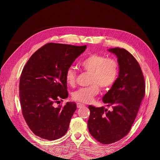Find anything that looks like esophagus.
<instances>
[{"label": "esophagus", "instance_id": "34e87169", "mask_svg": "<svg viewBox=\"0 0 160 160\" xmlns=\"http://www.w3.org/2000/svg\"><path fill=\"white\" fill-rule=\"evenodd\" d=\"M83 106H85L84 104H82V103H77V108H81V107H83Z\"/></svg>", "mask_w": 160, "mask_h": 160}]
</instances>
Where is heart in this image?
<instances>
[{
  "label": "heart",
  "mask_w": 160,
  "mask_h": 160,
  "mask_svg": "<svg viewBox=\"0 0 160 160\" xmlns=\"http://www.w3.org/2000/svg\"><path fill=\"white\" fill-rule=\"evenodd\" d=\"M80 65L82 69L91 74V85L74 91L72 98L79 102L89 103L99 93V87L105 89L114 84L118 75L119 64L114 59L108 58L98 53H92L86 57ZM65 79L68 85L73 87L75 85L77 72L72 67L66 70Z\"/></svg>",
  "instance_id": "b5f03b06"
}]
</instances>
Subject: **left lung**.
<instances>
[{
	"mask_svg": "<svg viewBox=\"0 0 160 160\" xmlns=\"http://www.w3.org/2000/svg\"><path fill=\"white\" fill-rule=\"evenodd\" d=\"M109 51L118 57L119 65L118 78L103 98V103L113 109L89 105L88 121L90 134L103 144L113 143L128 135L146 92L143 72L135 57L123 48Z\"/></svg>",
	"mask_w": 160,
	"mask_h": 160,
	"instance_id": "1",
	"label": "left lung"
}]
</instances>
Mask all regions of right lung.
I'll return each mask as SVG.
<instances>
[{
    "instance_id": "add662e5",
    "label": "right lung",
    "mask_w": 160,
    "mask_h": 160,
    "mask_svg": "<svg viewBox=\"0 0 160 160\" xmlns=\"http://www.w3.org/2000/svg\"><path fill=\"white\" fill-rule=\"evenodd\" d=\"M87 46L49 42L30 57L21 72L19 98L28 128L42 139L55 140L67 133L77 107L74 102L55 104L68 97L66 70Z\"/></svg>"
}]
</instances>
